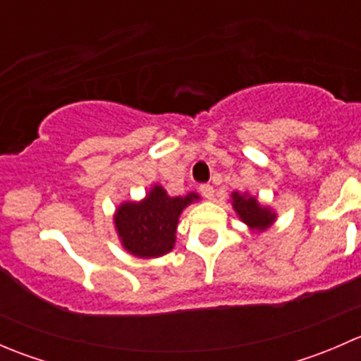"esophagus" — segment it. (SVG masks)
I'll list each match as a JSON object with an SVG mask.
<instances>
[{"mask_svg":"<svg viewBox=\"0 0 361 361\" xmlns=\"http://www.w3.org/2000/svg\"><path fill=\"white\" fill-rule=\"evenodd\" d=\"M199 190H201V194L206 199H213L214 197V188L211 187V185H201V187H199Z\"/></svg>","mask_w":361,"mask_h":361,"instance_id":"1","label":"esophagus"}]
</instances>
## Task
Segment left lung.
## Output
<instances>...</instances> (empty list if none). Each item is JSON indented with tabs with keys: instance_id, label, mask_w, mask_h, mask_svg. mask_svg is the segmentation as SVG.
Returning a JSON list of instances; mask_svg holds the SVG:
<instances>
[{
	"instance_id": "1",
	"label": "left lung",
	"mask_w": 361,
	"mask_h": 361,
	"mask_svg": "<svg viewBox=\"0 0 361 361\" xmlns=\"http://www.w3.org/2000/svg\"><path fill=\"white\" fill-rule=\"evenodd\" d=\"M232 207L245 221L246 225L255 232H264L274 224L276 213L267 206H262L257 197L250 194H239V192H232Z\"/></svg>"
}]
</instances>
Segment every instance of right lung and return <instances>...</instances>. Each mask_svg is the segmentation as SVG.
<instances>
[{
    "label": "right lung",
    "instance_id": "obj_1",
    "mask_svg": "<svg viewBox=\"0 0 361 361\" xmlns=\"http://www.w3.org/2000/svg\"><path fill=\"white\" fill-rule=\"evenodd\" d=\"M194 201H199L195 192L171 197L160 185H154L143 201L122 202L113 216L120 243L137 258H157L169 253L176 241L180 214Z\"/></svg>",
    "mask_w": 361,
    "mask_h": 361
}]
</instances>
